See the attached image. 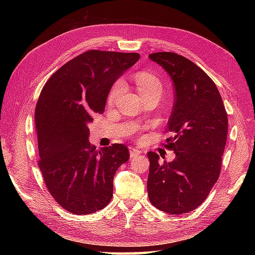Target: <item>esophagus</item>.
<instances>
[{
  "mask_svg": "<svg viewBox=\"0 0 255 255\" xmlns=\"http://www.w3.org/2000/svg\"><path fill=\"white\" fill-rule=\"evenodd\" d=\"M129 152H130V158H136L139 154H141V151L134 147H129Z\"/></svg>",
  "mask_w": 255,
  "mask_h": 255,
  "instance_id": "esophagus-1",
  "label": "esophagus"
}]
</instances>
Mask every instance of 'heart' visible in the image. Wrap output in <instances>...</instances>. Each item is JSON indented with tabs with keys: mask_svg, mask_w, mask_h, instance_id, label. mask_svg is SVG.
Wrapping results in <instances>:
<instances>
[{
	"mask_svg": "<svg viewBox=\"0 0 255 255\" xmlns=\"http://www.w3.org/2000/svg\"><path fill=\"white\" fill-rule=\"evenodd\" d=\"M136 83L138 86V92L140 95H144L150 92H161L162 86L160 81L156 79L155 75L149 72H140L136 75ZM124 88L123 81H118L112 88L110 94H108V102H115L117 97L121 95Z\"/></svg>",
	"mask_w": 255,
	"mask_h": 255,
	"instance_id": "obj_1",
	"label": "heart"
}]
</instances>
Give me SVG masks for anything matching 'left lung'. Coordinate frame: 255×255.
Segmentation results:
<instances>
[{"label": "left lung", "mask_w": 255, "mask_h": 255, "mask_svg": "<svg viewBox=\"0 0 255 255\" xmlns=\"http://www.w3.org/2000/svg\"><path fill=\"white\" fill-rule=\"evenodd\" d=\"M149 58L174 85L167 123L174 137L166 139V148L174 151L175 159L161 163L158 154L148 152V196L164 213L186 214L204 203L218 180L228 117L217 86L194 62L174 52H155Z\"/></svg>", "instance_id": "1"}]
</instances>
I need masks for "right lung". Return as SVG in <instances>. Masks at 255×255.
Returning a JSON list of instances; mask_svg holds the SVG:
<instances>
[{
  "mask_svg": "<svg viewBox=\"0 0 255 255\" xmlns=\"http://www.w3.org/2000/svg\"><path fill=\"white\" fill-rule=\"evenodd\" d=\"M139 53L89 50L47 81L35 110V125L46 186L62 208L93 214L110 204L118 167L129 160L125 144L96 149L89 125L104 112L115 81L132 67Z\"/></svg>",
  "mask_w": 255,
  "mask_h": 255,
  "instance_id": "1",
  "label": "right lung"
}]
</instances>
